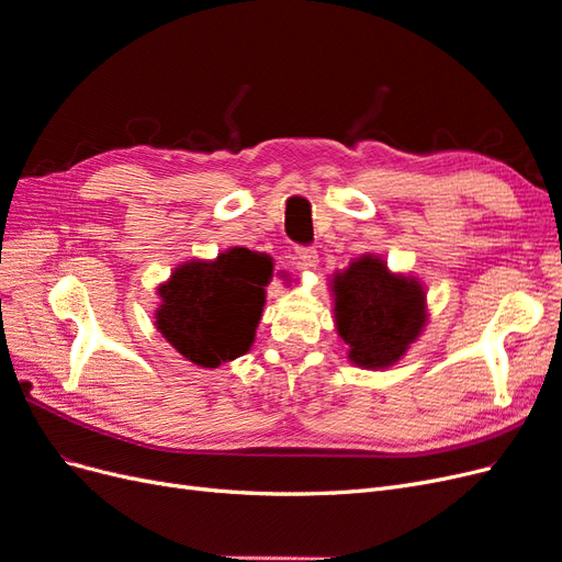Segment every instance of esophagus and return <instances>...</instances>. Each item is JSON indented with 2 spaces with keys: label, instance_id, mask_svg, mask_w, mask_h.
Instances as JSON below:
<instances>
[{
  "label": "esophagus",
  "instance_id": "obj_1",
  "mask_svg": "<svg viewBox=\"0 0 562 562\" xmlns=\"http://www.w3.org/2000/svg\"><path fill=\"white\" fill-rule=\"evenodd\" d=\"M297 265L304 269H314L318 265V250L312 246H297Z\"/></svg>",
  "mask_w": 562,
  "mask_h": 562
}]
</instances>
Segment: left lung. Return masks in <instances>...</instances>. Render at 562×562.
Listing matches in <instances>:
<instances>
[{
	"instance_id": "left-lung-1",
	"label": "left lung",
	"mask_w": 562,
	"mask_h": 562,
	"mask_svg": "<svg viewBox=\"0 0 562 562\" xmlns=\"http://www.w3.org/2000/svg\"><path fill=\"white\" fill-rule=\"evenodd\" d=\"M335 326L349 361L380 370L401 361L427 323V295L417 279L391 274L375 255L353 260L333 279Z\"/></svg>"
}]
</instances>
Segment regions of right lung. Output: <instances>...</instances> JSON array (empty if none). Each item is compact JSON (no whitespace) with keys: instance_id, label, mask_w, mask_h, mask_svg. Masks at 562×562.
<instances>
[{"instance_id":"add662e5","label":"right lung","mask_w":562,"mask_h":562,"mask_svg":"<svg viewBox=\"0 0 562 562\" xmlns=\"http://www.w3.org/2000/svg\"><path fill=\"white\" fill-rule=\"evenodd\" d=\"M267 279V267L246 248L184 262L159 285L157 328L194 366L239 359L252 345Z\"/></svg>"}]
</instances>
